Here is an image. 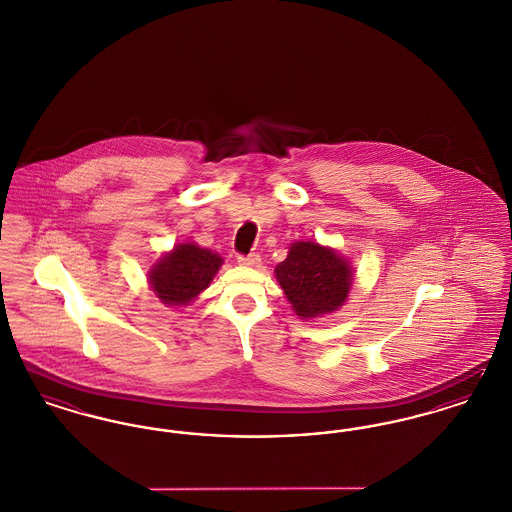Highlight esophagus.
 <instances>
[{
    "label": "esophagus",
    "mask_w": 512,
    "mask_h": 512,
    "mask_svg": "<svg viewBox=\"0 0 512 512\" xmlns=\"http://www.w3.org/2000/svg\"><path fill=\"white\" fill-rule=\"evenodd\" d=\"M238 263L244 267H259L261 265V257L257 253H249V255H240Z\"/></svg>",
    "instance_id": "esophagus-1"
}]
</instances>
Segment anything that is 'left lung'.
Segmentation results:
<instances>
[{"label": "left lung", "instance_id": "1", "mask_svg": "<svg viewBox=\"0 0 512 512\" xmlns=\"http://www.w3.org/2000/svg\"><path fill=\"white\" fill-rule=\"evenodd\" d=\"M276 280L295 315L317 318L338 311L353 286V270L336 249L317 242H295L274 268Z\"/></svg>", "mask_w": 512, "mask_h": 512}]
</instances>
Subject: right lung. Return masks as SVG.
I'll list each match as a JSON object with an SVG mask.
<instances>
[{
  "label": "right lung",
  "instance_id": "right-lung-1",
  "mask_svg": "<svg viewBox=\"0 0 512 512\" xmlns=\"http://www.w3.org/2000/svg\"><path fill=\"white\" fill-rule=\"evenodd\" d=\"M222 257L197 244H178L149 268L151 290L167 307H184L213 282Z\"/></svg>",
  "mask_w": 512,
  "mask_h": 512
}]
</instances>
